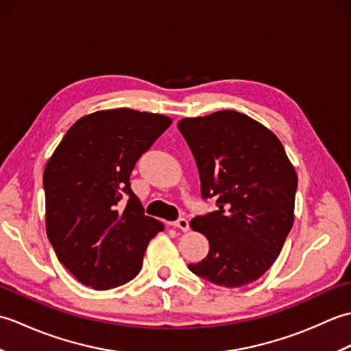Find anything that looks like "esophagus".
Returning a JSON list of instances; mask_svg holds the SVG:
<instances>
[{"mask_svg":"<svg viewBox=\"0 0 351 351\" xmlns=\"http://www.w3.org/2000/svg\"><path fill=\"white\" fill-rule=\"evenodd\" d=\"M171 226L181 229V230H184V232H187V230L190 229V225H189V220L187 219H178L176 221L171 223Z\"/></svg>","mask_w":351,"mask_h":351,"instance_id":"34e87169","label":"esophagus"}]
</instances>
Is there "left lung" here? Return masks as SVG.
<instances>
[{
  "label": "left lung",
  "mask_w": 351,
  "mask_h": 351,
  "mask_svg": "<svg viewBox=\"0 0 351 351\" xmlns=\"http://www.w3.org/2000/svg\"><path fill=\"white\" fill-rule=\"evenodd\" d=\"M178 130L196 160L202 199H217V210L190 223L210 241L190 271L220 287L249 285L278 259L293 228V164L270 130L234 110L182 119Z\"/></svg>",
  "instance_id": "8db88e82"
}]
</instances>
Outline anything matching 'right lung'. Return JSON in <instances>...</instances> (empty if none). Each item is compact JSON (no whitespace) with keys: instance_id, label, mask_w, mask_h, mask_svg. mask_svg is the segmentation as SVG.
<instances>
[{"instance_id":"1","label":"right lung","mask_w":351,"mask_h":351,"mask_svg":"<svg viewBox=\"0 0 351 351\" xmlns=\"http://www.w3.org/2000/svg\"><path fill=\"white\" fill-rule=\"evenodd\" d=\"M170 123L130 108L96 111L71 126L45 167L48 240L83 285L116 288L141 270L162 223L145 215L130 176Z\"/></svg>"}]
</instances>
